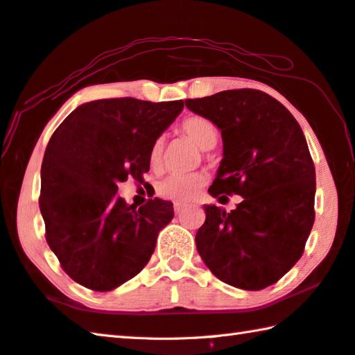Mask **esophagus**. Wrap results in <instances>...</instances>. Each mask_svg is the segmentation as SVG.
<instances>
[{
	"label": "esophagus",
	"mask_w": 355,
	"mask_h": 355,
	"mask_svg": "<svg viewBox=\"0 0 355 355\" xmlns=\"http://www.w3.org/2000/svg\"><path fill=\"white\" fill-rule=\"evenodd\" d=\"M184 209H186V206H184V205H180V203H175V205H173V211H175V214L183 212Z\"/></svg>",
	"instance_id": "obj_1"
}]
</instances>
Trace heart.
Masks as SVG:
<instances>
[{
	"instance_id": "obj_1",
	"label": "heart",
	"mask_w": 355,
	"mask_h": 355,
	"mask_svg": "<svg viewBox=\"0 0 355 355\" xmlns=\"http://www.w3.org/2000/svg\"><path fill=\"white\" fill-rule=\"evenodd\" d=\"M183 134L191 138L201 150H211L218 141V128L207 120L205 116H189L182 123ZM163 138H157L152 144L149 152V162L152 168H158L163 158ZM206 178L203 173L191 172V173H171L164 177L157 186V192L159 197L171 201H191L197 197L201 186L205 184Z\"/></svg>"
}]
</instances>
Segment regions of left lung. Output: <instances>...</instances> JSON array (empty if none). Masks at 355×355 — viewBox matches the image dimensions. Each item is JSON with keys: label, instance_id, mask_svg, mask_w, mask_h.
Instances as JSON below:
<instances>
[{"label": "left lung", "instance_id": "obj_1", "mask_svg": "<svg viewBox=\"0 0 355 355\" xmlns=\"http://www.w3.org/2000/svg\"><path fill=\"white\" fill-rule=\"evenodd\" d=\"M184 103L221 130L223 159L209 193L220 201L241 196L231 212L205 206L197 251L221 282L265 289L300 260L314 225L315 168L306 138L293 114L261 90Z\"/></svg>", "mask_w": 355, "mask_h": 355}]
</instances>
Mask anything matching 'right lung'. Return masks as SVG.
Masks as SVG:
<instances>
[{"label": "right lung", "mask_w": 355, "mask_h": 355, "mask_svg": "<svg viewBox=\"0 0 355 355\" xmlns=\"http://www.w3.org/2000/svg\"><path fill=\"white\" fill-rule=\"evenodd\" d=\"M184 107L107 98L81 104L62 121L41 164L40 211L46 241L61 268L92 291H112L148 265L158 232L173 218L171 201L137 209L118 183H143L152 144Z\"/></svg>", "instance_id": "1"}]
</instances>
